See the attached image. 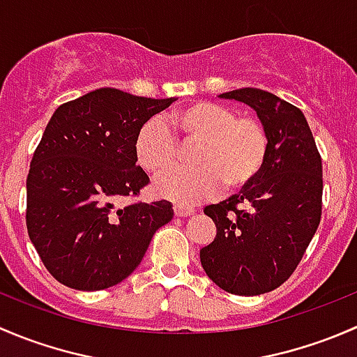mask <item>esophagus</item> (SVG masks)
<instances>
[{
    "label": "esophagus",
    "mask_w": 357,
    "mask_h": 357,
    "mask_svg": "<svg viewBox=\"0 0 357 357\" xmlns=\"http://www.w3.org/2000/svg\"><path fill=\"white\" fill-rule=\"evenodd\" d=\"M174 214L178 215V218H188V215L195 214V208L178 204V205H174Z\"/></svg>",
    "instance_id": "obj_1"
}]
</instances>
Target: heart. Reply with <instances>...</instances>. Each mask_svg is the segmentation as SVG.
<instances>
[{
  "mask_svg": "<svg viewBox=\"0 0 357 357\" xmlns=\"http://www.w3.org/2000/svg\"><path fill=\"white\" fill-rule=\"evenodd\" d=\"M165 124L181 145H197L190 155L195 167L176 169L157 181L155 192L167 200L197 204L221 185L226 192H240L261 174L268 158L264 124L252 115H236L222 103H188L172 110ZM168 130L152 119L136 135V160L152 176L164 174L179 160V146Z\"/></svg>",
  "mask_w": 357,
  "mask_h": 357,
  "instance_id": "b5f03b06",
  "label": "heart"
}]
</instances>
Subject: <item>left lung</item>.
<instances>
[{"label":"left lung","mask_w":357,"mask_h":357,"mask_svg":"<svg viewBox=\"0 0 357 357\" xmlns=\"http://www.w3.org/2000/svg\"><path fill=\"white\" fill-rule=\"evenodd\" d=\"M221 98L257 112L269 138L261 174L238 195L207 205L215 222L214 242L200 262L219 289L261 295L290 278L321 219V155L304 114L273 93L242 88Z\"/></svg>","instance_id":"obj_1"}]
</instances>
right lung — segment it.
<instances>
[{
  "instance_id": "1",
  "label": "right lung",
  "mask_w": 357,
  "mask_h": 357,
  "mask_svg": "<svg viewBox=\"0 0 357 357\" xmlns=\"http://www.w3.org/2000/svg\"><path fill=\"white\" fill-rule=\"evenodd\" d=\"M172 102L100 88L52 115L29 169L25 222L43 264L62 285L93 291L121 283L172 219L167 200L117 207L150 183L136 165L135 139Z\"/></svg>"
}]
</instances>
